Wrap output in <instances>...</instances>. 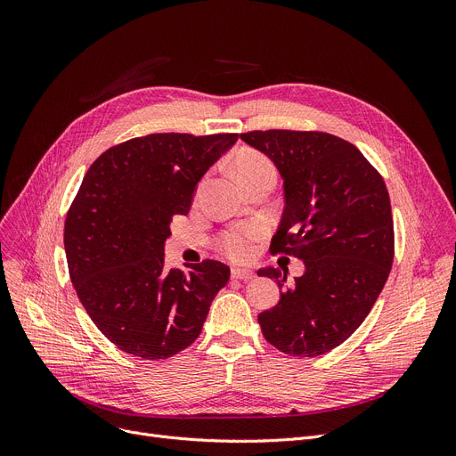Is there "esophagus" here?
Returning a JSON list of instances; mask_svg holds the SVG:
<instances>
[{"instance_id": "obj_1", "label": "esophagus", "mask_w": 456, "mask_h": 456, "mask_svg": "<svg viewBox=\"0 0 456 456\" xmlns=\"http://www.w3.org/2000/svg\"><path fill=\"white\" fill-rule=\"evenodd\" d=\"M231 277L232 279H240V281H249V279L255 277V273L249 268H232L231 270Z\"/></svg>"}]
</instances>
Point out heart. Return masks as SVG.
I'll use <instances>...</instances> for the list:
<instances>
[{"mask_svg": "<svg viewBox=\"0 0 456 456\" xmlns=\"http://www.w3.org/2000/svg\"><path fill=\"white\" fill-rule=\"evenodd\" d=\"M236 172L242 181L258 174H270V172L275 174L273 164L265 155H260L256 151H242L238 155ZM260 232L262 229L258 225H246V227L232 229L222 236V249L231 258H236V260L249 258Z\"/></svg>", "mask_w": 456, "mask_h": 456, "instance_id": "obj_1", "label": "heart"}]
</instances>
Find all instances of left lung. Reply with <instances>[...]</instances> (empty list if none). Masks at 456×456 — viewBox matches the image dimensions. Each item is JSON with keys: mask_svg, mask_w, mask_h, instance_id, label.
Instances as JSON below:
<instances>
[{"mask_svg": "<svg viewBox=\"0 0 456 456\" xmlns=\"http://www.w3.org/2000/svg\"><path fill=\"white\" fill-rule=\"evenodd\" d=\"M240 138L270 157L284 208L272 253L294 255L305 273L275 279L279 303L258 314L265 338L292 356H318L346 342L370 314L394 262L390 196L353 143L320 131H251Z\"/></svg>", "mask_w": 456, "mask_h": 456, "instance_id": "1", "label": "left lung"}]
</instances>
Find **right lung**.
<instances>
[{
  "label": "right lung",
  "mask_w": 456,
  "mask_h": 456,
  "mask_svg": "<svg viewBox=\"0 0 456 456\" xmlns=\"http://www.w3.org/2000/svg\"><path fill=\"white\" fill-rule=\"evenodd\" d=\"M238 134L157 133L107 150L81 183L64 224L71 284L105 337L143 361L194 342L212 299L229 281L224 262L164 268L174 216H186L196 186Z\"/></svg>",
  "instance_id": "add662e5"
}]
</instances>
